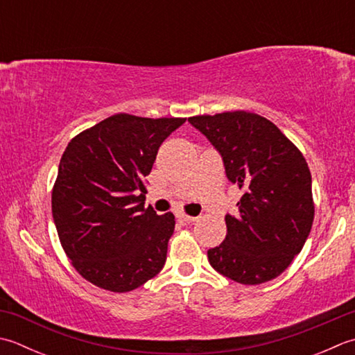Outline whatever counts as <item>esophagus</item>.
<instances>
[{
    "instance_id": "obj_1",
    "label": "esophagus",
    "mask_w": 355,
    "mask_h": 355,
    "mask_svg": "<svg viewBox=\"0 0 355 355\" xmlns=\"http://www.w3.org/2000/svg\"><path fill=\"white\" fill-rule=\"evenodd\" d=\"M178 220L183 221V223H193V221H197V217H191V215L180 214L178 215Z\"/></svg>"
}]
</instances>
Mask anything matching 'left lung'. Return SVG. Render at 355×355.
Returning a JSON list of instances; mask_svg holds the SVG:
<instances>
[{"label":"left lung","instance_id":"1","mask_svg":"<svg viewBox=\"0 0 355 355\" xmlns=\"http://www.w3.org/2000/svg\"><path fill=\"white\" fill-rule=\"evenodd\" d=\"M223 158L243 196L226 215L227 234L207 251L211 266L241 284L279 277L302 251L314 221L306 159L274 123L245 110L191 116Z\"/></svg>","mask_w":355,"mask_h":355}]
</instances>
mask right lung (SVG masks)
Listing matches in <instances>:
<instances>
[{
  "instance_id": "obj_1",
  "label": "right lung",
  "mask_w": 355,
  "mask_h": 355,
  "mask_svg": "<svg viewBox=\"0 0 355 355\" xmlns=\"http://www.w3.org/2000/svg\"><path fill=\"white\" fill-rule=\"evenodd\" d=\"M184 121L116 114L67 144L52 215L72 266L95 286L129 293L163 269L175 217L144 207V177Z\"/></svg>"
}]
</instances>
